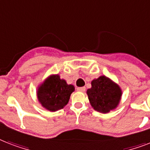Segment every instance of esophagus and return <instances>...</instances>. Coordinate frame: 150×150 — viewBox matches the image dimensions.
<instances>
[{"instance_id": "1", "label": "esophagus", "mask_w": 150, "mask_h": 150, "mask_svg": "<svg viewBox=\"0 0 150 150\" xmlns=\"http://www.w3.org/2000/svg\"><path fill=\"white\" fill-rule=\"evenodd\" d=\"M77 90L79 92H84L86 90V87H78Z\"/></svg>"}]
</instances>
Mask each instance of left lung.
Segmentation results:
<instances>
[{
    "instance_id": "obj_1",
    "label": "left lung",
    "mask_w": 150,
    "mask_h": 150,
    "mask_svg": "<svg viewBox=\"0 0 150 150\" xmlns=\"http://www.w3.org/2000/svg\"><path fill=\"white\" fill-rule=\"evenodd\" d=\"M87 95L95 110L106 114L117 107L122 93L119 86L106 76L93 80Z\"/></svg>"
}]
</instances>
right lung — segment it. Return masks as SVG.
<instances>
[{
    "mask_svg": "<svg viewBox=\"0 0 150 150\" xmlns=\"http://www.w3.org/2000/svg\"><path fill=\"white\" fill-rule=\"evenodd\" d=\"M74 90V86L68 85L58 75H54L50 76L39 87L37 96L44 108L50 111H56L68 104Z\"/></svg>",
    "mask_w": 150,
    "mask_h": 150,
    "instance_id": "1",
    "label": "right lung"
}]
</instances>
